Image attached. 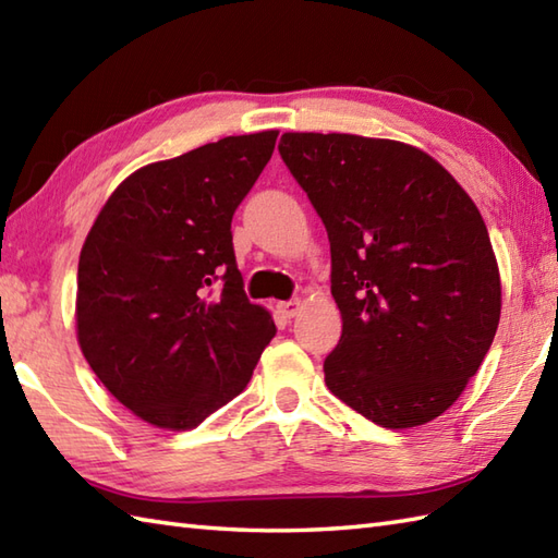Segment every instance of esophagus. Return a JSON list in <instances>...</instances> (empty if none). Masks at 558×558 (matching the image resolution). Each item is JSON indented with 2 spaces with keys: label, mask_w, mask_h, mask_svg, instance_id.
Here are the masks:
<instances>
[{
  "label": "esophagus",
  "mask_w": 558,
  "mask_h": 558,
  "mask_svg": "<svg viewBox=\"0 0 558 558\" xmlns=\"http://www.w3.org/2000/svg\"><path fill=\"white\" fill-rule=\"evenodd\" d=\"M302 310L300 300H288V302H278V314H282L286 318H294Z\"/></svg>",
  "instance_id": "obj_1"
}]
</instances>
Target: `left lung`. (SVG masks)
<instances>
[{
  "instance_id": "8db88e82",
  "label": "left lung",
  "mask_w": 558,
  "mask_h": 558,
  "mask_svg": "<svg viewBox=\"0 0 558 558\" xmlns=\"http://www.w3.org/2000/svg\"><path fill=\"white\" fill-rule=\"evenodd\" d=\"M278 150L330 242L342 336L324 362L326 386L386 429L432 422L499 328V266L477 206L400 141L282 134Z\"/></svg>"
}]
</instances>
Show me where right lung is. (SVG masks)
Returning a JSON list of instances; mask_svg holds the SVG:
<instances>
[{
	"mask_svg": "<svg viewBox=\"0 0 558 558\" xmlns=\"http://www.w3.org/2000/svg\"><path fill=\"white\" fill-rule=\"evenodd\" d=\"M278 132L146 165L114 189L78 258L83 357L136 417L194 429L246 388L276 336L236 270L232 216Z\"/></svg>",
	"mask_w": 558,
	"mask_h": 558,
	"instance_id": "obj_1",
	"label": "right lung"
}]
</instances>
